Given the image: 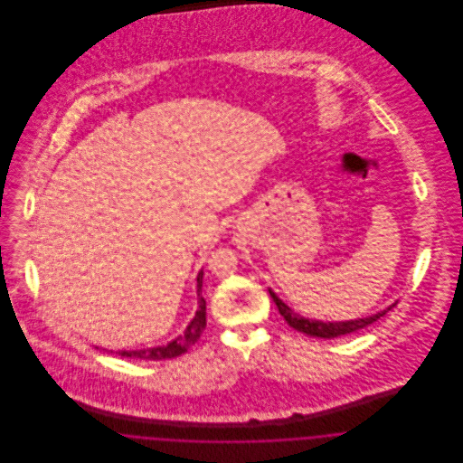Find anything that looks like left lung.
<instances>
[{
	"mask_svg": "<svg viewBox=\"0 0 463 463\" xmlns=\"http://www.w3.org/2000/svg\"><path fill=\"white\" fill-rule=\"evenodd\" d=\"M269 293H270L272 300L276 302V306L279 308V314L285 317V321H287L291 328H295L297 331H302V333L310 335V336H317V338H336V336H342V335H349V333H354V331L363 330V328L370 326L374 321H378L382 316H385L391 308L396 306V304H392L391 307H387L385 310H380V312H376L373 316H368V317H363V319L323 323V321L302 317L300 314L293 312V308L288 307L287 304H285L272 289H269Z\"/></svg>",
	"mask_w": 463,
	"mask_h": 463,
	"instance_id": "8db88e82",
	"label": "left lung"
}]
</instances>
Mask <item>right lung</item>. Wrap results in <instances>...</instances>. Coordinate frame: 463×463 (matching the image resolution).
<instances>
[{
    "mask_svg": "<svg viewBox=\"0 0 463 463\" xmlns=\"http://www.w3.org/2000/svg\"><path fill=\"white\" fill-rule=\"evenodd\" d=\"M201 287H203V269L198 274V304L196 316L193 317V321L189 323V326L185 331L176 336L175 340H172L166 345H159L153 349H137V351H119L121 357H132V359H146V361H161V359H172L180 354L185 353L193 344L198 342L201 333L206 326V302L201 295Z\"/></svg>",
    "mask_w": 463,
    "mask_h": 463,
    "instance_id": "1",
    "label": "right lung"
}]
</instances>
